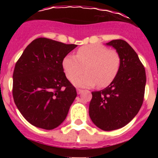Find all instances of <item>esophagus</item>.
I'll return each instance as SVG.
<instances>
[{
  "mask_svg": "<svg viewBox=\"0 0 158 158\" xmlns=\"http://www.w3.org/2000/svg\"><path fill=\"white\" fill-rule=\"evenodd\" d=\"M83 92V90L81 89H77V94H81V93Z\"/></svg>",
  "mask_w": 158,
  "mask_h": 158,
  "instance_id": "esophagus-1",
  "label": "esophagus"
}]
</instances>
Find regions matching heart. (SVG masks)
I'll return each instance as SVG.
<instances>
[{"mask_svg": "<svg viewBox=\"0 0 158 158\" xmlns=\"http://www.w3.org/2000/svg\"><path fill=\"white\" fill-rule=\"evenodd\" d=\"M121 65V57L114 49L100 44H90L80 47L76 56L68 54L62 61L67 77L73 80L85 69L86 73L73 80L80 87L104 88L115 80Z\"/></svg>", "mask_w": 158, "mask_h": 158, "instance_id": "1", "label": "heart"}]
</instances>
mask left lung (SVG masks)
I'll return each instance as SVG.
<instances>
[{
    "mask_svg": "<svg viewBox=\"0 0 158 158\" xmlns=\"http://www.w3.org/2000/svg\"><path fill=\"white\" fill-rule=\"evenodd\" d=\"M106 45L120 54V69L107 88L92 93L89 112L97 127L109 131L123 127L138 114L144 100L146 77L138 54L126 41L115 40Z\"/></svg>",
    "mask_w": 158,
    "mask_h": 158,
    "instance_id": "obj_1",
    "label": "left lung"
}]
</instances>
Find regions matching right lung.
I'll return each mask as SVG.
<instances>
[{"label": "right lung", "instance_id": "add662e5", "mask_svg": "<svg viewBox=\"0 0 158 158\" xmlns=\"http://www.w3.org/2000/svg\"><path fill=\"white\" fill-rule=\"evenodd\" d=\"M77 47L47 38L33 40L15 65L12 96L26 120L36 127L53 130L65 119L77 96L65 77L64 58Z\"/></svg>", "mask_w": 158, "mask_h": 158}]
</instances>
